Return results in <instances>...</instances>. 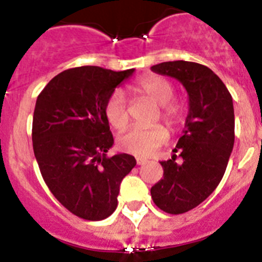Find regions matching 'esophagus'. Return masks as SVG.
<instances>
[{"mask_svg": "<svg viewBox=\"0 0 262 262\" xmlns=\"http://www.w3.org/2000/svg\"><path fill=\"white\" fill-rule=\"evenodd\" d=\"M147 163H148V160L142 159V157H138V159H136V164H138V165H144V164Z\"/></svg>", "mask_w": 262, "mask_h": 262, "instance_id": "1", "label": "esophagus"}]
</instances>
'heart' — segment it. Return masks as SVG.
I'll list each match as a JSON object with an SVG mask.
<instances>
[{"label": "heart", "instance_id": "b5f03b06", "mask_svg": "<svg viewBox=\"0 0 262 262\" xmlns=\"http://www.w3.org/2000/svg\"><path fill=\"white\" fill-rule=\"evenodd\" d=\"M138 93L149 101L161 106L160 117L170 128H176L184 120V110L178 103L170 102L174 97L172 84L160 76H147L139 80L135 85ZM105 115L111 127L123 129L128 124L129 115L126 98L120 90L111 94L105 106ZM168 140V133L163 126H154L149 128L134 127L119 138V147L122 151L135 156H149L159 149Z\"/></svg>", "mask_w": 262, "mask_h": 262}]
</instances>
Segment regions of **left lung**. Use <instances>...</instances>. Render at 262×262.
<instances>
[{
  "label": "left lung",
  "instance_id": "1",
  "mask_svg": "<svg viewBox=\"0 0 262 262\" xmlns=\"http://www.w3.org/2000/svg\"><path fill=\"white\" fill-rule=\"evenodd\" d=\"M178 80L189 94V114L170 160L161 161L164 177L151 187L155 205L168 214L194 209L216 189L235 142L232 97L223 81L198 62L165 61L152 67ZM180 157V163L175 159Z\"/></svg>",
  "mask_w": 262,
  "mask_h": 262
}]
</instances>
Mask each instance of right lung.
Here are the masks:
<instances>
[{
    "label": "right lung",
    "mask_w": 262,
    "mask_h": 262,
    "mask_svg": "<svg viewBox=\"0 0 262 262\" xmlns=\"http://www.w3.org/2000/svg\"><path fill=\"white\" fill-rule=\"evenodd\" d=\"M135 69H67L46 85L32 118V147L41 177L57 201L76 216L102 221L118 206L120 182L135 157H107L114 138L105 106Z\"/></svg>",
    "instance_id": "right-lung-1"
}]
</instances>
